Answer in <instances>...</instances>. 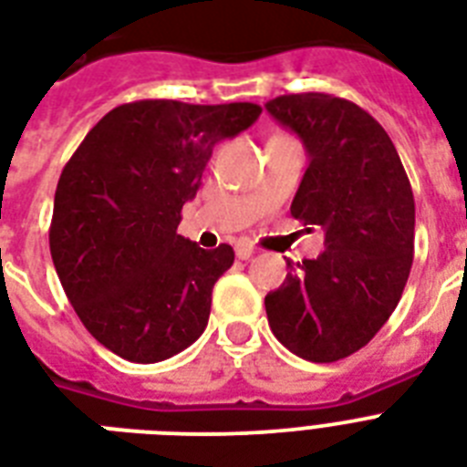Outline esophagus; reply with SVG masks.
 Segmentation results:
<instances>
[{
    "label": "esophagus",
    "instance_id": "esophagus-1",
    "mask_svg": "<svg viewBox=\"0 0 467 467\" xmlns=\"http://www.w3.org/2000/svg\"><path fill=\"white\" fill-rule=\"evenodd\" d=\"M256 249L249 244V242H237L234 244V254H237V259H249V256H254Z\"/></svg>",
    "mask_w": 467,
    "mask_h": 467
}]
</instances>
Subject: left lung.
I'll return each instance as SVG.
<instances>
[{
	"label": "left lung",
	"instance_id": "1",
	"mask_svg": "<svg viewBox=\"0 0 467 467\" xmlns=\"http://www.w3.org/2000/svg\"><path fill=\"white\" fill-rule=\"evenodd\" d=\"M266 111L298 135L307 164L291 215L325 233L264 306L274 337L332 363L366 347L398 307L414 259V196L398 150L370 113L332 94H285Z\"/></svg>",
	"mask_w": 467,
	"mask_h": 467
}]
</instances>
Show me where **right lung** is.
<instances>
[{"label":"right lung","instance_id":"1","mask_svg":"<svg viewBox=\"0 0 467 467\" xmlns=\"http://www.w3.org/2000/svg\"><path fill=\"white\" fill-rule=\"evenodd\" d=\"M256 104L148 99L116 106L65 164L50 254L82 325L133 363H157L203 334L230 244L201 249L176 233L213 148L247 130Z\"/></svg>","mask_w":467,"mask_h":467}]
</instances>
